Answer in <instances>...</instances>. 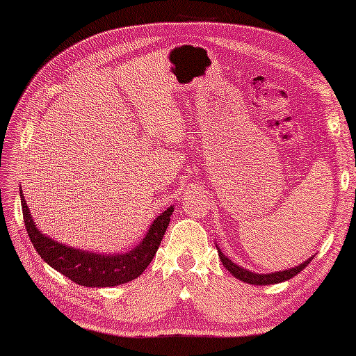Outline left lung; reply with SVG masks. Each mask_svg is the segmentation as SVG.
<instances>
[{
	"mask_svg": "<svg viewBox=\"0 0 356 356\" xmlns=\"http://www.w3.org/2000/svg\"><path fill=\"white\" fill-rule=\"evenodd\" d=\"M218 251V257H220V260L223 263V266L228 269L234 277H237L238 280L249 284H255V286H264V284H275V283H282L286 282V280H289L292 277H295L297 274H300L301 270H303L309 263H311L312 257L309 260H306L303 264H300V266H295L292 269H287V270H282V272H274V274H255V272L251 270H246L243 268H240L238 264H236L234 261H231L229 259H226V257L220 252V249L217 248Z\"/></svg>",
	"mask_w": 356,
	"mask_h": 356,
	"instance_id": "obj_1",
	"label": "left lung"
}]
</instances>
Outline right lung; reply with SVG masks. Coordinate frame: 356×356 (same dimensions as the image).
<instances>
[{
	"label": "right lung",
	"mask_w": 356,
	"mask_h": 356,
	"mask_svg": "<svg viewBox=\"0 0 356 356\" xmlns=\"http://www.w3.org/2000/svg\"><path fill=\"white\" fill-rule=\"evenodd\" d=\"M19 194L24 225L36 252L53 269L69 277L72 282L87 287L119 286L138 278L156 255L174 211L172 207L163 211L153 222V225L149 226L148 234L142 243L136 246L133 251L118 255H99L79 251V249L61 245L49 238L47 236H42L36 229L32 216L29 214V208L22 191Z\"/></svg>",
	"instance_id": "obj_1"
}]
</instances>
